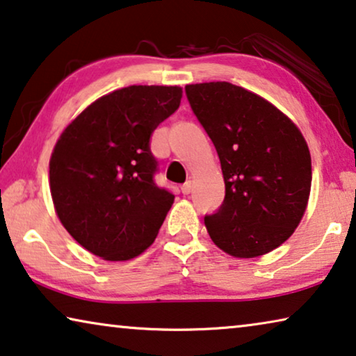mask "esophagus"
I'll return each mask as SVG.
<instances>
[{"mask_svg":"<svg viewBox=\"0 0 356 356\" xmlns=\"http://www.w3.org/2000/svg\"><path fill=\"white\" fill-rule=\"evenodd\" d=\"M190 192H192V182H187L182 185V193L184 195H188Z\"/></svg>","mask_w":356,"mask_h":356,"instance_id":"34e87169","label":"esophagus"}]
</instances>
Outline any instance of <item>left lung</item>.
Here are the masks:
<instances>
[{
  "label": "left lung",
  "mask_w": 356,
  "mask_h": 356,
  "mask_svg": "<svg viewBox=\"0 0 356 356\" xmlns=\"http://www.w3.org/2000/svg\"><path fill=\"white\" fill-rule=\"evenodd\" d=\"M185 92L224 174V203L204 217L211 240L238 259L273 251L309 204L312 158L300 129L268 100L232 83L187 84Z\"/></svg>",
  "instance_id": "8db88e82"
}]
</instances>
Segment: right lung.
<instances>
[{"label": "right lung", "instance_id": "1", "mask_svg": "<svg viewBox=\"0 0 356 356\" xmlns=\"http://www.w3.org/2000/svg\"><path fill=\"white\" fill-rule=\"evenodd\" d=\"M180 99V86L116 89L88 105L57 139L49 160L56 214L94 256L131 261L155 241L174 195L153 182L150 137Z\"/></svg>", "mask_w": 356, "mask_h": 356}]
</instances>
